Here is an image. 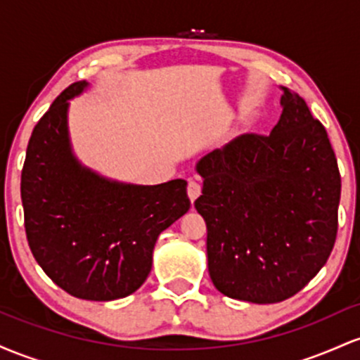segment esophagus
I'll return each instance as SVG.
<instances>
[{
	"label": "esophagus",
	"mask_w": 360,
	"mask_h": 360,
	"mask_svg": "<svg viewBox=\"0 0 360 360\" xmlns=\"http://www.w3.org/2000/svg\"><path fill=\"white\" fill-rule=\"evenodd\" d=\"M200 194H201V183H200V181H194V179L189 181V183H188V196H189V200L194 201L198 196H200Z\"/></svg>",
	"instance_id": "obj_1"
}]
</instances>
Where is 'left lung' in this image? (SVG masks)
<instances>
[{
  "instance_id": "1",
  "label": "left lung",
  "mask_w": 360,
  "mask_h": 360,
  "mask_svg": "<svg viewBox=\"0 0 360 360\" xmlns=\"http://www.w3.org/2000/svg\"><path fill=\"white\" fill-rule=\"evenodd\" d=\"M269 135L245 134L198 162L208 271L233 300L279 303L301 291L335 245L340 172L325 127L284 88Z\"/></svg>"
}]
</instances>
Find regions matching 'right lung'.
<instances>
[{
  "label": "right lung",
  "mask_w": 360,
  "mask_h": 360,
  "mask_svg": "<svg viewBox=\"0 0 360 360\" xmlns=\"http://www.w3.org/2000/svg\"><path fill=\"white\" fill-rule=\"evenodd\" d=\"M65 88L39 120L22 169L25 232L45 274L81 300L125 298L142 286L162 230L188 212L183 179L157 186L120 184L81 167L68 137Z\"/></svg>",
  "instance_id": "obj_1"
}]
</instances>
